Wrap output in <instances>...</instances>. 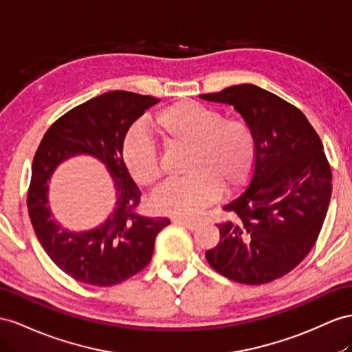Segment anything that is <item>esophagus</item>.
<instances>
[{
    "instance_id": "obj_1",
    "label": "esophagus",
    "mask_w": 352,
    "mask_h": 352,
    "mask_svg": "<svg viewBox=\"0 0 352 352\" xmlns=\"http://www.w3.org/2000/svg\"><path fill=\"white\" fill-rule=\"evenodd\" d=\"M175 221L182 224V226H184V228H187V229H192V230H193L195 228H197V224H199V221L187 220V219H177Z\"/></svg>"
}]
</instances>
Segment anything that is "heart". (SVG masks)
<instances>
[{"mask_svg":"<svg viewBox=\"0 0 352 352\" xmlns=\"http://www.w3.org/2000/svg\"><path fill=\"white\" fill-rule=\"evenodd\" d=\"M150 128L166 150H187L182 179L166 183L153 195V208L164 214L190 217L219 197L235 190L253 173L256 138L250 126L195 101H178L151 117ZM122 160L138 186L156 184L164 174V160L148 133L133 126L122 141Z\"/></svg>","mask_w":352,"mask_h":352,"instance_id":"heart-1","label":"heart"}]
</instances>
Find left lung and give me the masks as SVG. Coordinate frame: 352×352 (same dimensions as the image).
<instances>
[{"label":"left lung","mask_w":352,"mask_h":352,"mask_svg":"<svg viewBox=\"0 0 352 352\" xmlns=\"http://www.w3.org/2000/svg\"><path fill=\"white\" fill-rule=\"evenodd\" d=\"M202 99L235 107L256 138L250 186L223 206L220 241L205 253L214 270L247 285L272 283L309 254L326 219L331 169L305 114L254 85H238Z\"/></svg>","instance_id":"8db88e82"}]
</instances>
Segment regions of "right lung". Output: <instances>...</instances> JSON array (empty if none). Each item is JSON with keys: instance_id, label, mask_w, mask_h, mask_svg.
Here are the masks:
<instances>
[{"instance_id": "1", "label": "right lung", "mask_w": 352, "mask_h": 352, "mask_svg": "<svg viewBox=\"0 0 352 352\" xmlns=\"http://www.w3.org/2000/svg\"><path fill=\"white\" fill-rule=\"evenodd\" d=\"M159 102L157 98L113 90L74 107L53 123L35 151L28 188L30 219L41 247L60 270L83 284L110 287L146 267L166 217L138 212L141 192L122 160V141L132 123ZM92 154L115 179L118 206L98 230L73 234L60 228L47 206V183L62 160Z\"/></svg>"}]
</instances>
